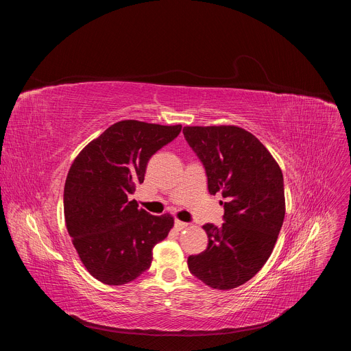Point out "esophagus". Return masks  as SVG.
<instances>
[{
  "mask_svg": "<svg viewBox=\"0 0 351 351\" xmlns=\"http://www.w3.org/2000/svg\"><path fill=\"white\" fill-rule=\"evenodd\" d=\"M175 228H176L178 230H183V229L187 228V223H186V222H182V221H179V219H176V221H175Z\"/></svg>",
  "mask_w": 351,
  "mask_h": 351,
  "instance_id": "1",
  "label": "esophagus"
}]
</instances>
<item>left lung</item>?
Returning a JSON list of instances; mask_svg holds the SVG:
<instances>
[{"label":"left lung","instance_id":"1","mask_svg":"<svg viewBox=\"0 0 351 351\" xmlns=\"http://www.w3.org/2000/svg\"><path fill=\"white\" fill-rule=\"evenodd\" d=\"M183 134L202 161L210 194H222L221 228L207 223L208 245L187 258L207 286L237 287L269 258L285 218L283 175L264 144L237 126H186Z\"/></svg>","mask_w":351,"mask_h":351}]
</instances>
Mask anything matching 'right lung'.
Instances as JSON below:
<instances>
[{
	"mask_svg": "<svg viewBox=\"0 0 351 351\" xmlns=\"http://www.w3.org/2000/svg\"><path fill=\"white\" fill-rule=\"evenodd\" d=\"M180 130V125L121 121L73 161L64 189L66 229L83 265L99 282L121 286L138 278L173 226L171 215L138 210L129 197L143 183L149 158Z\"/></svg>",
	"mask_w": 351,
	"mask_h": 351,
	"instance_id": "1",
	"label": "right lung"
}]
</instances>
